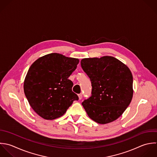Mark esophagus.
<instances>
[{
	"instance_id": "obj_1",
	"label": "esophagus",
	"mask_w": 157,
	"mask_h": 157,
	"mask_svg": "<svg viewBox=\"0 0 157 157\" xmlns=\"http://www.w3.org/2000/svg\"><path fill=\"white\" fill-rule=\"evenodd\" d=\"M78 97H79V100H81L82 98V95L81 94H79V95H78Z\"/></svg>"
}]
</instances>
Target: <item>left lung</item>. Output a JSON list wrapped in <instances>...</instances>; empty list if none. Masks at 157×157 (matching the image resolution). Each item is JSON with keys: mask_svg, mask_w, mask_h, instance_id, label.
<instances>
[{"mask_svg": "<svg viewBox=\"0 0 157 157\" xmlns=\"http://www.w3.org/2000/svg\"><path fill=\"white\" fill-rule=\"evenodd\" d=\"M92 84V95L82 103L89 117L105 124L119 118L133 97V76L122 62L111 56L81 61Z\"/></svg>", "mask_w": 157, "mask_h": 157, "instance_id": "1", "label": "left lung"}]
</instances>
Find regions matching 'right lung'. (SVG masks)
Masks as SVG:
<instances>
[{"instance_id":"right-lung-1","label":"right lung","mask_w":157,"mask_h":157,"mask_svg":"<svg viewBox=\"0 0 157 157\" xmlns=\"http://www.w3.org/2000/svg\"><path fill=\"white\" fill-rule=\"evenodd\" d=\"M78 59L57 53L45 55L29 68L24 91L29 105L40 117L53 120L63 116L78 96L72 91L68 77L76 70Z\"/></svg>"}]
</instances>
